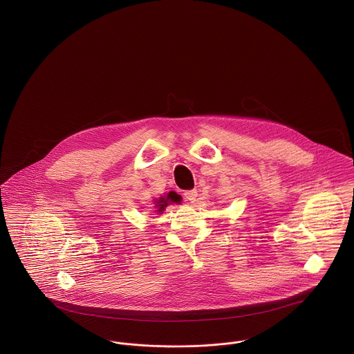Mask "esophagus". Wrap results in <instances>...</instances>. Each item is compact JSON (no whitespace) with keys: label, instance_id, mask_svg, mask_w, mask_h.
I'll return each mask as SVG.
<instances>
[{"label":"esophagus","instance_id":"esophagus-1","mask_svg":"<svg viewBox=\"0 0 354 354\" xmlns=\"http://www.w3.org/2000/svg\"><path fill=\"white\" fill-rule=\"evenodd\" d=\"M183 196L186 198V201H189V202L193 203V202L196 201L198 194H196V190H189V192H185Z\"/></svg>","mask_w":354,"mask_h":354}]
</instances>
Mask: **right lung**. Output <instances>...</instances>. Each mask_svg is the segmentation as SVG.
<instances>
[{"mask_svg": "<svg viewBox=\"0 0 354 354\" xmlns=\"http://www.w3.org/2000/svg\"><path fill=\"white\" fill-rule=\"evenodd\" d=\"M180 201H182V196H178L175 192H169L167 196H161L160 199L155 201V207L158 209L156 212L162 213L165 206H168L171 203H180Z\"/></svg>", "mask_w": 354, "mask_h": 354, "instance_id": "1", "label": "right lung"}]
</instances>
